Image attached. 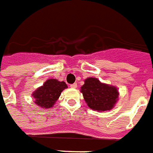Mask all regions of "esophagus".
<instances>
[{
    "label": "esophagus",
    "instance_id": "1",
    "mask_svg": "<svg viewBox=\"0 0 153 153\" xmlns=\"http://www.w3.org/2000/svg\"><path fill=\"white\" fill-rule=\"evenodd\" d=\"M70 86H71V88H76V87H77V84H76V83H73V84H71Z\"/></svg>",
    "mask_w": 153,
    "mask_h": 153
}]
</instances>
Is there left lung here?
<instances>
[{
	"label": "left lung",
	"instance_id": "1",
	"mask_svg": "<svg viewBox=\"0 0 153 153\" xmlns=\"http://www.w3.org/2000/svg\"><path fill=\"white\" fill-rule=\"evenodd\" d=\"M81 91L87 105L97 111L112 109L119 96L116 87L103 84L99 80L93 77L85 79Z\"/></svg>",
	"mask_w": 153,
	"mask_h": 153
}]
</instances>
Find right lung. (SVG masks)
<instances>
[{
    "instance_id": "add662e5",
    "label": "right lung",
    "mask_w": 153,
    "mask_h": 153,
    "mask_svg": "<svg viewBox=\"0 0 153 153\" xmlns=\"http://www.w3.org/2000/svg\"><path fill=\"white\" fill-rule=\"evenodd\" d=\"M68 87L64 82H58L56 79H48L41 87L33 92L34 102L37 105L49 109L58 99L62 91Z\"/></svg>"
}]
</instances>
